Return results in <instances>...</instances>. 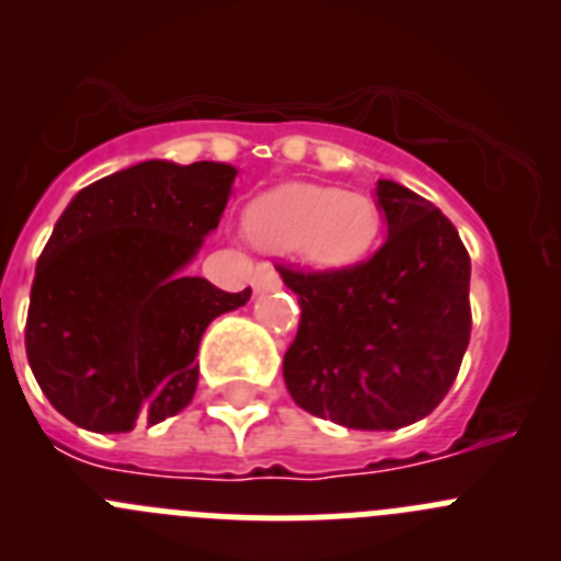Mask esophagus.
Segmentation results:
<instances>
[{"label": "esophagus", "instance_id": "34e87169", "mask_svg": "<svg viewBox=\"0 0 561 561\" xmlns=\"http://www.w3.org/2000/svg\"><path fill=\"white\" fill-rule=\"evenodd\" d=\"M282 282H279V274H276L271 265H260V268L254 271V287L256 290H276Z\"/></svg>", "mask_w": 561, "mask_h": 561}]
</instances>
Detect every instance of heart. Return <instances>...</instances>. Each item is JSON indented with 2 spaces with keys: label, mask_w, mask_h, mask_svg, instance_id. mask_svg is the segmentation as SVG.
Listing matches in <instances>:
<instances>
[{
  "label": "heart",
  "mask_w": 561,
  "mask_h": 561,
  "mask_svg": "<svg viewBox=\"0 0 561 561\" xmlns=\"http://www.w3.org/2000/svg\"><path fill=\"white\" fill-rule=\"evenodd\" d=\"M245 232L263 249H298L318 265H348L374 243L379 213L359 193L287 182L249 204Z\"/></svg>",
  "instance_id": "obj_1"
}]
</instances>
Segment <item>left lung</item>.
<instances>
[{
	"mask_svg": "<svg viewBox=\"0 0 561 561\" xmlns=\"http://www.w3.org/2000/svg\"><path fill=\"white\" fill-rule=\"evenodd\" d=\"M387 238L368 263L305 274L279 268L301 323L285 352V385L310 415L392 432L446 399L470 340V256L432 202L376 182Z\"/></svg>",
	"mask_w": 561,
	"mask_h": 561,
	"instance_id": "left-lung-1",
	"label": "left lung"
}]
</instances>
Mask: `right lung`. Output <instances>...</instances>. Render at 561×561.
<instances>
[{"label":"right lung","instance_id":"right-lung-1","mask_svg":"<svg viewBox=\"0 0 561 561\" xmlns=\"http://www.w3.org/2000/svg\"><path fill=\"white\" fill-rule=\"evenodd\" d=\"M234 176L229 162L146 160L82 187L62 209L24 332L30 368L62 417L115 434L191 404L204 329L251 296L187 276Z\"/></svg>","mask_w":561,"mask_h":561}]
</instances>
